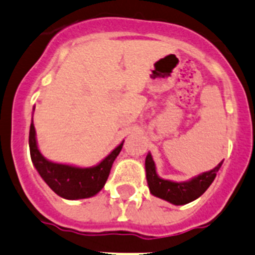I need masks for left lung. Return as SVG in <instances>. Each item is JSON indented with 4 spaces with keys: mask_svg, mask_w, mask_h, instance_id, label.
I'll return each mask as SVG.
<instances>
[{
    "mask_svg": "<svg viewBox=\"0 0 255 255\" xmlns=\"http://www.w3.org/2000/svg\"><path fill=\"white\" fill-rule=\"evenodd\" d=\"M222 164L223 161H220L213 170L200 174L191 180L175 183V181L164 180L157 176L151 154H147L145 159V170H146V180L150 193L174 205L188 204L205 193L210 184L214 181Z\"/></svg>",
    "mask_w": 255,
    "mask_h": 255,
    "instance_id": "left-lung-1",
    "label": "left lung"
}]
</instances>
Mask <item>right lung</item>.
<instances>
[{
    "mask_svg": "<svg viewBox=\"0 0 255 255\" xmlns=\"http://www.w3.org/2000/svg\"><path fill=\"white\" fill-rule=\"evenodd\" d=\"M28 144L31 160L45 183L61 198L76 200L94 196L104 188L110 174L111 166L123 149L124 141L115 147L99 165L93 168H76L65 164H56L45 159L36 142L33 120L30 126Z\"/></svg>",
    "mask_w": 255,
    "mask_h": 255,
    "instance_id": "obj_1",
    "label": "right lung"
}]
</instances>
